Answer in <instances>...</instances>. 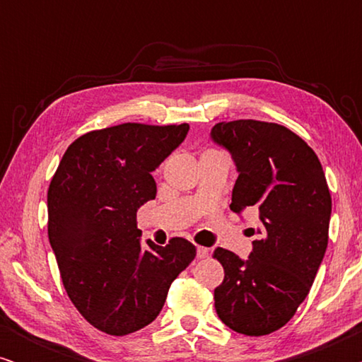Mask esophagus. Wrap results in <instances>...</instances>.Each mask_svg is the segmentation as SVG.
<instances>
[{
  "label": "esophagus",
  "mask_w": 362,
  "mask_h": 362,
  "mask_svg": "<svg viewBox=\"0 0 362 362\" xmlns=\"http://www.w3.org/2000/svg\"><path fill=\"white\" fill-rule=\"evenodd\" d=\"M209 257V249L207 247H197V259H207Z\"/></svg>",
  "instance_id": "esophagus-1"
}]
</instances>
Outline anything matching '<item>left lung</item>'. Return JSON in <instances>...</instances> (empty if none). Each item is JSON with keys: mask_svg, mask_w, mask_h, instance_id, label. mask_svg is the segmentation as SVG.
<instances>
[{"mask_svg": "<svg viewBox=\"0 0 362 362\" xmlns=\"http://www.w3.org/2000/svg\"><path fill=\"white\" fill-rule=\"evenodd\" d=\"M212 141L226 148L237 177L230 209L259 212L249 259L217 247L224 281L214 290L222 323L264 336L293 318L328 247L331 194L316 153L286 127L259 120L221 122Z\"/></svg>", "mask_w": 362, "mask_h": 362, "instance_id": "8db88e82", "label": "left lung"}]
</instances>
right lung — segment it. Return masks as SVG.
Returning <instances> with one entry per match:
<instances>
[{"mask_svg": "<svg viewBox=\"0 0 362 362\" xmlns=\"http://www.w3.org/2000/svg\"><path fill=\"white\" fill-rule=\"evenodd\" d=\"M181 125H122L77 138L47 191V234L69 298L103 333L125 336L160 315L173 280L196 247L175 237L146 240L136 211L155 199L151 173L185 141Z\"/></svg>", "mask_w": 362, "mask_h": 362, "instance_id": "obj_1", "label": "right lung"}]
</instances>
